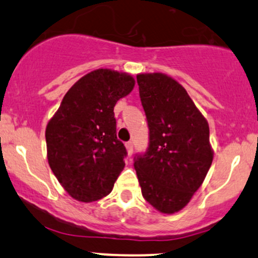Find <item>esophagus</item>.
<instances>
[{"instance_id":"obj_1","label":"esophagus","mask_w":258,"mask_h":258,"mask_svg":"<svg viewBox=\"0 0 258 258\" xmlns=\"http://www.w3.org/2000/svg\"><path fill=\"white\" fill-rule=\"evenodd\" d=\"M125 147H126V150H127V155L131 158L132 154H133V144L131 143V142H127V143L125 144Z\"/></svg>"}]
</instances>
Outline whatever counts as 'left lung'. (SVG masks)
I'll list each match as a JSON object with an SVG mask.
<instances>
[{
    "mask_svg": "<svg viewBox=\"0 0 258 258\" xmlns=\"http://www.w3.org/2000/svg\"><path fill=\"white\" fill-rule=\"evenodd\" d=\"M149 148L135 161L142 195L161 214L188 205L214 160L209 122L185 88L162 73L138 74Z\"/></svg>",
    "mask_w": 258,
    "mask_h": 258,
    "instance_id": "obj_1",
    "label": "left lung"
}]
</instances>
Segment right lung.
Returning a JSON list of instances; mask_svg holds the SVG:
<instances>
[{"instance_id": "add662e5", "label": "right lung", "mask_w": 258, "mask_h": 258, "mask_svg": "<svg viewBox=\"0 0 258 258\" xmlns=\"http://www.w3.org/2000/svg\"><path fill=\"white\" fill-rule=\"evenodd\" d=\"M127 73L97 69L72 86L46 127L47 159L73 199L92 203L112 190L125 167L114 106L135 87Z\"/></svg>"}]
</instances>
